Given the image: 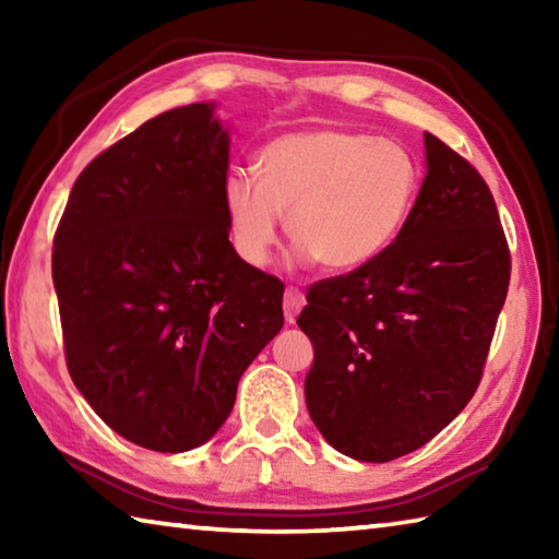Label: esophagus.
Here are the masks:
<instances>
[{"instance_id": "1", "label": "esophagus", "mask_w": 559, "mask_h": 559, "mask_svg": "<svg viewBox=\"0 0 559 559\" xmlns=\"http://www.w3.org/2000/svg\"><path fill=\"white\" fill-rule=\"evenodd\" d=\"M302 306H306V296H302V290L288 286L286 296H283V313H286V323H296Z\"/></svg>"}]
</instances>
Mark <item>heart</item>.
Masks as SVG:
<instances>
[{
	"label": "heart",
	"mask_w": 559,
	"mask_h": 559,
	"mask_svg": "<svg viewBox=\"0 0 559 559\" xmlns=\"http://www.w3.org/2000/svg\"><path fill=\"white\" fill-rule=\"evenodd\" d=\"M419 167L409 150L367 132L313 128L286 132L259 153V175H226L231 239L251 266H266L283 214L302 263L353 271L400 236L412 212Z\"/></svg>",
	"instance_id": "obj_1"
}]
</instances>
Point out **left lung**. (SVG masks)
I'll list each match as a JSON object with an SVG mask.
<instances>
[{
    "mask_svg": "<svg viewBox=\"0 0 559 559\" xmlns=\"http://www.w3.org/2000/svg\"><path fill=\"white\" fill-rule=\"evenodd\" d=\"M427 177L396 239L345 276L308 288L310 419L349 459L412 453L478 390L508 296L510 251L476 167L424 132Z\"/></svg>",
    "mask_w": 559,
    "mask_h": 559,
    "instance_id": "left-lung-1",
    "label": "left lung"
}]
</instances>
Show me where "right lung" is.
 <instances>
[{"label":"right lung","instance_id":"1","mask_svg":"<svg viewBox=\"0 0 559 559\" xmlns=\"http://www.w3.org/2000/svg\"><path fill=\"white\" fill-rule=\"evenodd\" d=\"M214 103L147 120L83 169L53 236L66 365L138 447H202L283 328V283L234 251Z\"/></svg>","mask_w":559,"mask_h":559}]
</instances>
